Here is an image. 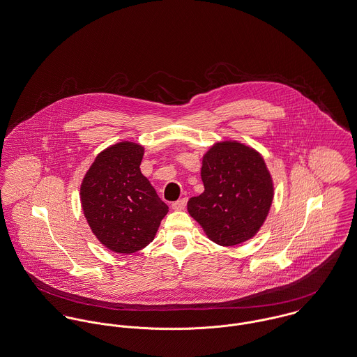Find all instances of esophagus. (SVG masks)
<instances>
[{
	"instance_id": "obj_1",
	"label": "esophagus",
	"mask_w": 357,
	"mask_h": 357,
	"mask_svg": "<svg viewBox=\"0 0 357 357\" xmlns=\"http://www.w3.org/2000/svg\"><path fill=\"white\" fill-rule=\"evenodd\" d=\"M186 204H188V198H181V199H178L172 204V209L174 211H183L186 208Z\"/></svg>"
}]
</instances>
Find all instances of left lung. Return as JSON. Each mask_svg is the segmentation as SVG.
<instances>
[{
	"label": "left lung",
	"mask_w": 357,
	"mask_h": 357,
	"mask_svg": "<svg viewBox=\"0 0 357 357\" xmlns=\"http://www.w3.org/2000/svg\"><path fill=\"white\" fill-rule=\"evenodd\" d=\"M205 190L192 197L188 211L211 241L235 246L252 238L273 201V182L262 156L236 141L213 145L202 159Z\"/></svg>",
	"instance_id": "8db88e82"
}]
</instances>
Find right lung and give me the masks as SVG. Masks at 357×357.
Returning <instances> with one entry per match:
<instances>
[{"label":"right lung","mask_w":357,"mask_h":357,"mask_svg":"<svg viewBox=\"0 0 357 357\" xmlns=\"http://www.w3.org/2000/svg\"><path fill=\"white\" fill-rule=\"evenodd\" d=\"M144 148L122 141L98 155L82 179V206L102 245L119 254L148 246L168 206L141 174Z\"/></svg>","instance_id":"1"}]
</instances>
